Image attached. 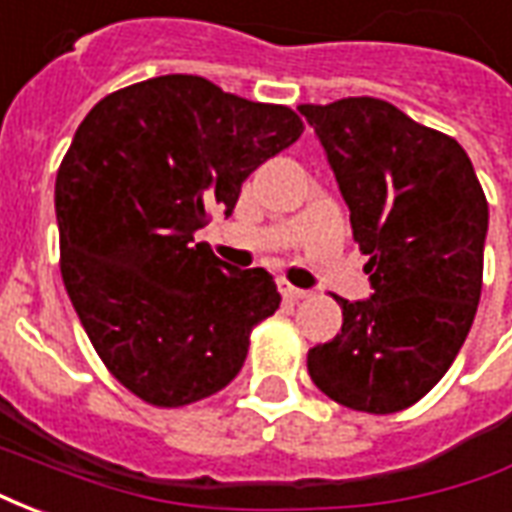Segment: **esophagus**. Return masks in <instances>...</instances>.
Returning <instances> with one entry per match:
<instances>
[{
	"mask_svg": "<svg viewBox=\"0 0 512 512\" xmlns=\"http://www.w3.org/2000/svg\"><path fill=\"white\" fill-rule=\"evenodd\" d=\"M279 293H282V296H285L288 301H301V299H307V296H310L307 290H301V288H296V285H290L288 279H279Z\"/></svg>",
	"mask_w": 512,
	"mask_h": 512,
	"instance_id": "1",
	"label": "esophagus"
}]
</instances>
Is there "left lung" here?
<instances>
[{"label":"left lung","instance_id":"left-lung-1","mask_svg":"<svg viewBox=\"0 0 512 512\" xmlns=\"http://www.w3.org/2000/svg\"><path fill=\"white\" fill-rule=\"evenodd\" d=\"M334 169L373 296L343 307V332L307 370L334 403L395 414L439 384L483 290L488 202L466 150L381 98L301 104Z\"/></svg>","mask_w":512,"mask_h":512}]
</instances>
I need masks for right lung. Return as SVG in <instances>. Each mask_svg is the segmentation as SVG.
Wrapping results in <instances>:
<instances>
[{
	"label": "right lung",
	"mask_w": 512,
	"mask_h": 512,
	"mask_svg": "<svg viewBox=\"0 0 512 512\" xmlns=\"http://www.w3.org/2000/svg\"><path fill=\"white\" fill-rule=\"evenodd\" d=\"M304 131L279 104L202 76H156L90 109L54 186L60 271L106 370L150 406L216 395L244 367L249 334L279 310L274 277L194 244L211 208Z\"/></svg>",
	"instance_id": "right-lung-1"
}]
</instances>
